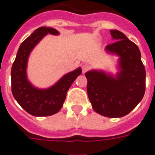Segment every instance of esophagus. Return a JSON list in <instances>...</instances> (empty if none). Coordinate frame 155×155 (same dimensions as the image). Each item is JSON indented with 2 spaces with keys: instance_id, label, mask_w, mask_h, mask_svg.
Here are the masks:
<instances>
[{
  "instance_id": "34e87169",
  "label": "esophagus",
  "mask_w": 155,
  "mask_h": 155,
  "mask_svg": "<svg viewBox=\"0 0 155 155\" xmlns=\"http://www.w3.org/2000/svg\"><path fill=\"white\" fill-rule=\"evenodd\" d=\"M89 68H90V66H89V65H88V64H84L83 66H82V72L84 74L85 72H87L89 71Z\"/></svg>"
}]
</instances>
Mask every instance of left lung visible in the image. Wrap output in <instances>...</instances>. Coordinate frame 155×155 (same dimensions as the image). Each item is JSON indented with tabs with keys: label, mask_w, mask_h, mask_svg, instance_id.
Here are the masks:
<instances>
[{
	"label": "left lung",
	"mask_w": 155,
	"mask_h": 155,
	"mask_svg": "<svg viewBox=\"0 0 155 155\" xmlns=\"http://www.w3.org/2000/svg\"><path fill=\"white\" fill-rule=\"evenodd\" d=\"M115 42L105 47L118 57L115 74L102 70L85 73L87 93L93 109L107 117H121L141 101L145 91V69L138 47L120 31L110 30Z\"/></svg>",
	"instance_id": "8db88e82"
}]
</instances>
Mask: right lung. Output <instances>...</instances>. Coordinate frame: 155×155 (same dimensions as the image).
Returning <instances> with one entry per match:
<instances>
[{"instance_id":"right-lung-1","label":"right lung","mask_w":155,"mask_h":155,"mask_svg":"<svg viewBox=\"0 0 155 155\" xmlns=\"http://www.w3.org/2000/svg\"><path fill=\"white\" fill-rule=\"evenodd\" d=\"M48 34L59 35L60 33L49 27L37 28L19 46L11 68V90L14 98L27 113L35 117H47L58 113L62 107L68 89L82 73L81 67H78L45 89L34 86L28 81L27 67L29 55Z\"/></svg>"}]
</instances>
